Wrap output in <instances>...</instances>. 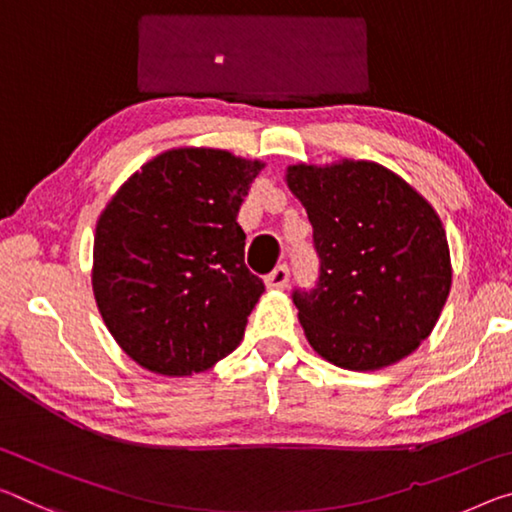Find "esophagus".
I'll list each match as a JSON object with an SVG mask.
<instances>
[{
  "mask_svg": "<svg viewBox=\"0 0 512 512\" xmlns=\"http://www.w3.org/2000/svg\"><path fill=\"white\" fill-rule=\"evenodd\" d=\"M289 278H291L289 266L280 264V266H275V269L269 275H266V287H269V289H285L289 285Z\"/></svg>",
  "mask_w": 512,
  "mask_h": 512,
  "instance_id": "1",
  "label": "esophagus"
}]
</instances>
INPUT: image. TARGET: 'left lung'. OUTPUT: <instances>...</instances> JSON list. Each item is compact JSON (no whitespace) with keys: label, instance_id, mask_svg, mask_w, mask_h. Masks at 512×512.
<instances>
[{"label":"left lung","instance_id":"left-lung-1","mask_svg":"<svg viewBox=\"0 0 512 512\" xmlns=\"http://www.w3.org/2000/svg\"><path fill=\"white\" fill-rule=\"evenodd\" d=\"M287 184L307 209L319 257L314 287L291 294L307 342L353 371L410 355L431 335L451 289L435 209L371 161L291 166Z\"/></svg>","mask_w":512,"mask_h":512}]
</instances>
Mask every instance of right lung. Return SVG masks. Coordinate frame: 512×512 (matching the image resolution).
Instances as JSON below:
<instances>
[{"mask_svg": "<svg viewBox=\"0 0 512 512\" xmlns=\"http://www.w3.org/2000/svg\"><path fill=\"white\" fill-rule=\"evenodd\" d=\"M262 170L225 150L154 157L95 227L93 291L120 348L161 376H191L239 346L264 282L237 223Z\"/></svg>", "mask_w": 512, "mask_h": 512, "instance_id": "obj_1", "label": "right lung"}]
</instances>
